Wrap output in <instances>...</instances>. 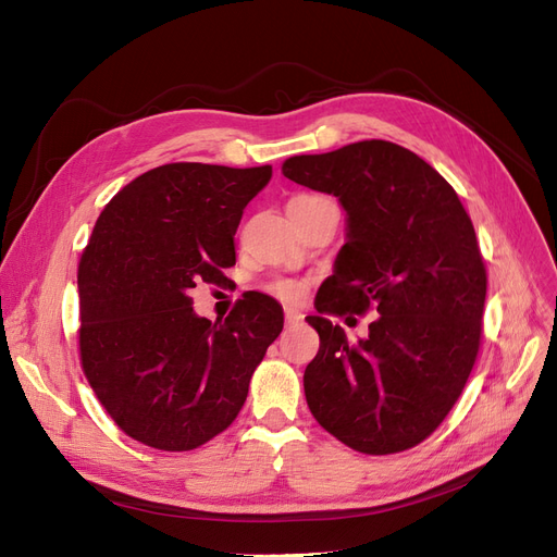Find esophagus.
Instances as JSON below:
<instances>
[{"label":"esophagus","mask_w":557,"mask_h":557,"mask_svg":"<svg viewBox=\"0 0 557 557\" xmlns=\"http://www.w3.org/2000/svg\"><path fill=\"white\" fill-rule=\"evenodd\" d=\"M284 323H286V327H294V325L302 323V313H300L298 309L286 307V309H284Z\"/></svg>","instance_id":"34e87169"}]
</instances>
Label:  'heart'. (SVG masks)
I'll list each match as a JSON object with an SVG mask.
<instances>
[{
    "label": "heart",
    "instance_id": "1",
    "mask_svg": "<svg viewBox=\"0 0 557 557\" xmlns=\"http://www.w3.org/2000/svg\"><path fill=\"white\" fill-rule=\"evenodd\" d=\"M309 198L311 196H298L294 200H309ZM269 292L282 300H296L305 294V284L298 280H292V277H280L269 284Z\"/></svg>",
    "mask_w": 557,
    "mask_h": 557
}]
</instances>
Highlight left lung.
<instances>
[{
    "mask_svg": "<svg viewBox=\"0 0 557 557\" xmlns=\"http://www.w3.org/2000/svg\"><path fill=\"white\" fill-rule=\"evenodd\" d=\"M282 175L348 213L319 317H307L321 338L305 369L311 414L357 453L414 448L448 417L480 350L487 271L469 213L430 163L389 140L292 157ZM367 310L370 336L357 343L324 319Z\"/></svg>",
    "mask_w": 557,
    "mask_h": 557,
    "instance_id": "1",
    "label": "left lung"
}]
</instances>
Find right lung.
Masks as SVG:
<instances>
[{
	"label": "right lung",
	"mask_w": 557,
	"mask_h": 557,
	"mask_svg": "<svg viewBox=\"0 0 557 557\" xmlns=\"http://www.w3.org/2000/svg\"><path fill=\"white\" fill-rule=\"evenodd\" d=\"M273 168L165 163L120 188L79 261V359L127 437L193 450L232 425L282 332L271 298L244 294L223 323L196 317L190 288L223 286L234 234Z\"/></svg>",
	"instance_id": "1"
}]
</instances>
